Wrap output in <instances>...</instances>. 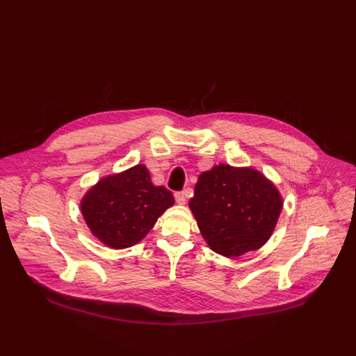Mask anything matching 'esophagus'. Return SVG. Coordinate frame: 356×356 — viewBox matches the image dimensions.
<instances>
[{
	"instance_id": "1",
	"label": "esophagus",
	"mask_w": 356,
	"mask_h": 356,
	"mask_svg": "<svg viewBox=\"0 0 356 356\" xmlns=\"http://www.w3.org/2000/svg\"><path fill=\"white\" fill-rule=\"evenodd\" d=\"M175 198H176V202H177L179 205H184V204L187 202V195H186L184 191L176 193V194H175Z\"/></svg>"
}]
</instances>
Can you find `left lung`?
I'll return each mask as SVG.
<instances>
[{"label":"left lung","instance_id":"8db88e82","mask_svg":"<svg viewBox=\"0 0 356 356\" xmlns=\"http://www.w3.org/2000/svg\"><path fill=\"white\" fill-rule=\"evenodd\" d=\"M188 207L208 246L232 259L267 243L284 198L260 170L220 163L200 175Z\"/></svg>","mask_w":356,"mask_h":356}]
</instances>
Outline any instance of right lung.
<instances>
[{
    "label": "right lung",
    "mask_w": 356,
    "mask_h": 356,
    "mask_svg": "<svg viewBox=\"0 0 356 356\" xmlns=\"http://www.w3.org/2000/svg\"><path fill=\"white\" fill-rule=\"evenodd\" d=\"M175 198L156 187L145 165L102 177L81 200V213L90 232L111 249L139 243Z\"/></svg>",
    "instance_id": "1"
}]
</instances>
